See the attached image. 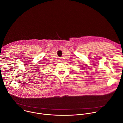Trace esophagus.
I'll use <instances>...</instances> for the list:
<instances>
[{"label":"esophagus","mask_w":123,"mask_h":123,"mask_svg":"<svg viewBox=\"0 0 123 123\" xmlns=\"http://www.w3.org/2000/svg\"><path fill=\"white\" fill-rule=\"evenodd\" d=\"M60 61H61V59H60Z\"/></svg>","instance_id":"esophagus-1"}]
</instances>
